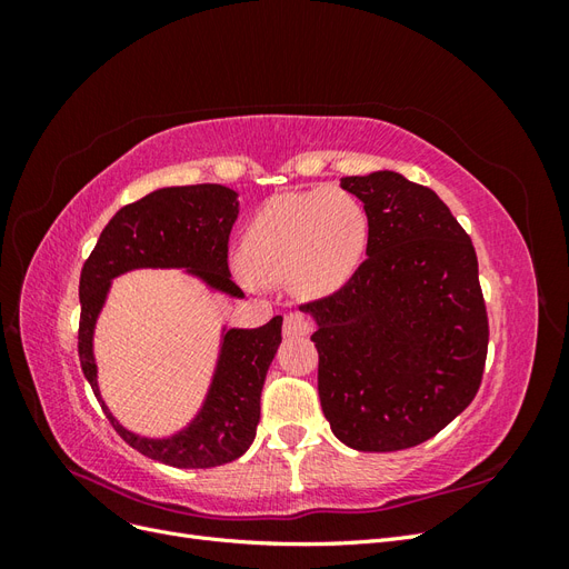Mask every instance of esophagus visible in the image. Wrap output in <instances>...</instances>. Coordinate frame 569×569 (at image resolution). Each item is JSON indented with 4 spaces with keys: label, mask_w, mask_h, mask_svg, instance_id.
Returning <instances> with one entry per match:
<instances>
[{
    "label": "esophagus",
    "mask_w": 569,
    "mask_h": 569,
    "mask_svg": "<svg viewBox=\"0 0 569 569\" xmlns=\"http://www.w3.org/2000/svg\"><path fill=\"white\" fill-rule=\"evenodd\" d=\"M284 337H306L308 332L313 330L311 327V320H308L303 313L295 311V313H287L284 316Z\"/></svg>",
    "instance_id": "esophagus-1"
}]
</instances>
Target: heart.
Here are the masks:
<instances>
[{
	"instance_id": "b5f03b06",
	"label": "heart",
	"mask_w": 569,
	"mask_h": 569,
	"mask_svg": "<svg viewBox=\"0 0 569 569\" xmlns=\"http://www.w3.org/2000/svg\"><path fill=\"white\" fill-rule=\"evenodd\" d=\"M368 213L351 192L313 187L268 199L247 222L239 263L261 284L289 282L301 299L332 295L358 268Z\"/></svg>"
}]
</instances>
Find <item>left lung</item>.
<instances>
[{"instance_id": "8db88e82", "label": "left lung", "mask_w": 569, "mask_h": 569, "mask_svg": "<svg viewBox=\"0 0 569 569\" xmlns=\"http://www.w3.org/2000/svg\"><path fill=\"white\" fill-rule=\"evenodd\" d=\"M368 213V258L301 303L318 330V393L339 441L401 451L468 408L489 347L472 239L432 189L393 170L341 178Z\"/></svg>"}]
</instances>
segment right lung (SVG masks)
<instances>
[{"mask_svg": "<svg viewBox=\"0 0 569 569\" xmlns=\"http://www.w3.org/2000/svg\"><path fill=\"white\" fill-rule=\"evenodd\" d=\"M239 213L237 192L222 184L163 187L120 209L101 230L80 272L78 356L84 377L116 432L134 451L173 468L203 470L242 456L261 420L266 372L282 341V316L256 330L222 337L209 396L199 416L168 439H147L120 425L101 401L92 353L94 325L111 280L137 268H187L206 284L244 297L228 268L230 230Z\"/></svg>", "mask_w": 569, "mask_h": 569, "instance_id": "obj_1", "label": "right lung"}]
</instances>
